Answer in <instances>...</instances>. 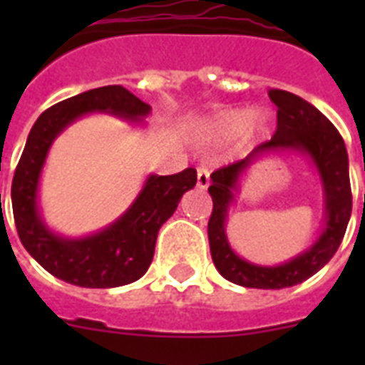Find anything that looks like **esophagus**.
<instances>
[{
    "mask_svg": "<svg viewBox=\"0 0 365 365\" xmlns=\"http://www.w3.org/2000/svg\"><path fill=\"white\" fill-rule=\"evenodd\" d=\"M210 185V170L206 168V166L200 165L197 168V187L200 189H206Z\"/></svg>",
    "mask_w": 365,
    "mask_h": 365,
    "instance_id": "34e87169",
    "label": "esophagus"
}]
</instances>
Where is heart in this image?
I'll list each match as a JSON object with an SVG mask.
<instances>
[{"label":"heart","mask_w":365,"mask_h":365,"mask_svg":"<svg viewBox=\"0 0 365 365\" xmlns=\"http://www.w3.org/2000/svg\"><path fill=\"white\" fill-rule=\"evenodd\" d=\"M269 126V119L261 113L250 117L246 111L240 110H231V111H222L210 119L205 125V132L208 138H235L242 134L244 138H257L267 130Z\"/></svg>","instance_id":"1"}]
</instances>
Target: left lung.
<instances>
[{
    "mask_svg": "<svg viewBox=\"0 0 365 365\" xmlns=\"http://www.w3.org/2000/svg\"><path fill=\"white\" fill-rule=\"evenodd\" d=\"M269 98L278 108L274 136L257 145L246 159L222 166L210 174L208 193L214 208L208 222V240L214 265L229 282L244 288L280 289L311 278L334 257L351 220L352 193L345 142L328 117L297 94L280 88H271ZM272 150H301L312 157L323 178L327 227L317 242L294 260L277 267H263L234 254L225 235V222L240 176L257 156Z\"/></svg>",
    "mask_w": 365,
    "mask_h": 365,
    "instance_id": "left-lung-1",
    "label": "left lung"
}]
</instances>
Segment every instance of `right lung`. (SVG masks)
I'll list each match as a JSON object with an SVG mask.
<instances>
[{
  "mask_svg": "<svg viewBox=\"0 0 365 365\" xmlns=\"http://www.w3.org/2000/svg\"><path fill=\"white\" fill-rule=\"evenodd\" d=\"M91 111L142 121L151 106L121 85L93 88L62 100L39 115L14 170L11 200L14 225L28 254L53 277L83 288H117L142 278L151 265L160 225L174 214L182 195L197 183V170L151 176L132 206L110 227L83 239H66L43 223L37 187L54 138Z\"/></svg>",
  "mask_w": 365,
  "mask_h": 365,
  "instance_id": "add662e5",
  "label": "right lung"
}]
</instances>
